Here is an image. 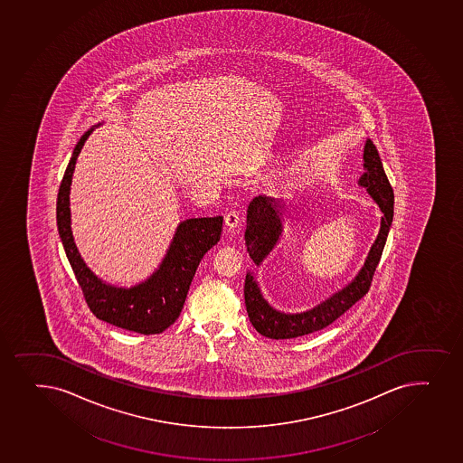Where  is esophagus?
Masks as SVG:
<instances>
[{"label":"esophagus","mask_w":463,"mask_h":463,"mask_svg":"<svg viewBox=\"0 0 463 463\" xmlns=\"http://www.w3.org/2000/svg\"><path fill=\"white\" fill-rule=\"evenodd\" d=\"M240 222H241V217H240L239 211H231L224 217V224H226V228L229 231H234L235 228H239Z\"/></svg>","instance_id":"34e87169"}]
</instances>
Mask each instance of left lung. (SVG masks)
<instances>
[{
  "label": "left lung",
  "instance_id": "1",
  "mask_svg": "<svg viewBox=\"0 0 463 463\" xmlns=\"http://www.w3.org/2000/svg\"><path fill=\"white\" fill-rule=\"evenodd\" d=\"M363 159L364 173L359 177L358 184L367 189L370 197L383 211L378 237L368 250L363 268L359 269L356 277L348 281L343 288L336 290L315 307L298 314H286L272 307L264 299L254 272L249 270L244 279V303L249 321L252 323L255 330L266 338H298L327 327L328 324L334 323L335 319H338L344 312H347L348 308L367 294L387 241L388 231L393 222L394 194L383 171L378 149L370 139L365 140L364 145ZM279 208V200L268 195H257L249 203L244 240L249 257L257 266H261L283 234V219Z\"/></svg>",
  "mask_w": 463,
  "mask_h": 463
}]
</instances>
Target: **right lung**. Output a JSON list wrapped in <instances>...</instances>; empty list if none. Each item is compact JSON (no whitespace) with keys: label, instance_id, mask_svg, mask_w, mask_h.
<instances>
[{"label":"right lung","instance_id":"add662e5","mask_svg":"<svg viewBox=\"0 0 463 463\" xmlns=\"http://www.w3.org/2000/svg\"><path fill=\"white\" fill-rule=\"evenodd\" d=\"M99 125V124H98ZM98 125L87 129L73 149L61 182L56 202V224L70 266L96 318L137 334H162L175 323L184 308L195 270L209 249L220 240L223 217H193L180 222L159 268L131 288L109 284L87 266L71 232L70 186L85 140Z\"/></svg>","mask_w":463,"mask_h":463}]
</instances>
